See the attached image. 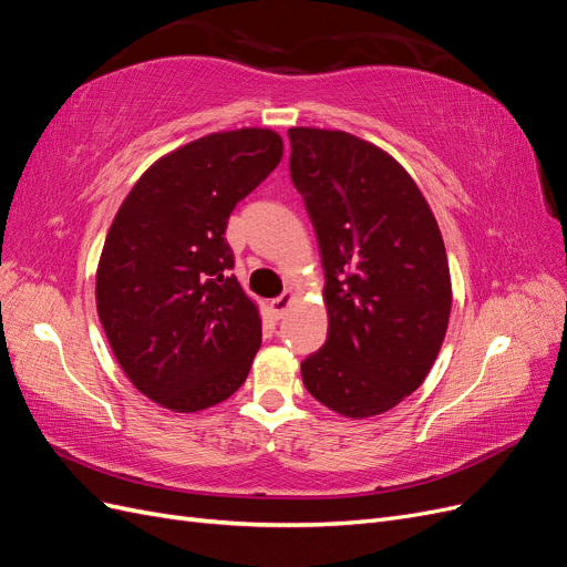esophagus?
Here are the masks:
<instances>
[{"label":"esophagus","instance_id":"1","mask_svg":"<svg viewBox=\"0 0 567 567\" xmlns=\"http://www.w3.org/2000/svg\"><path fill=\"white\" fill-rule=\"evenodd\" d=\"M290 305H293V293H290V290H284L279 298L269 300V310H271L274 319H281L288 312Z\"/></svg>","mask_w":567,"mask_h":567}]
</instances>
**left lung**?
<instances>
[{"mask_svg":"<svg viewBox=\"0 0 567 567\" xmlns=\"http://www.w3.org/2000/svg\"><path fill=\"white\" fill-rule=\"evenodd\" d=\"M288 136L329 312V336L302 362V383L340 416H379L425 381L447 333L452 277L437 219L375 144L319 127Z\"/></svg>","mask_w":567,"mask_h":567,"instance_id":"left-lung-1","label":"left lung"}]
</instances>
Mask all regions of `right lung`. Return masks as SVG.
Returning a JSON list of instances; mask_svg holds the SVG:
<instances>
[{"instance_id":"right-lung-1","label":"right lung","mask_w":567,"mask_h":567,"mask_svg":"<svg viewBox=\"0 0 567 567\" xmlns=\"http://www.w3.org/2000/svg\"><path fill=\"white\" fill-rule=\"evenodd\" d=\"M267 127L205 134L165 153L120 205L96 267V312L132 385L194 414L244 385L262 342L229 271L227 219L281 163Z\"/></svg>"}]
</instances>
